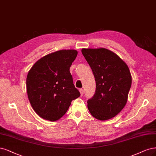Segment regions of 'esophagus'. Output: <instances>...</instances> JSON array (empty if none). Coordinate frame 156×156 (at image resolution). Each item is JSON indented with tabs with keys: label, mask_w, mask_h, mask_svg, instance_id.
Instances as JSON below:
<instances>
[{
	"label": "esophagus",
	"mask_w": 156,
	"mask_h": 156,
	"mask_svg": "<svg viewBox=\"0 0 156 156\" xmlns=\"http://www.w3.org/2000/svg\"><path fill=\"white\" fill-rule=\"evenodd\" d=\"M79 92H80V95L83 96V94H84V90H83V89H82V88L79 89Z\"/></svg>",
	"instance_id": "1"
}]
</instances>
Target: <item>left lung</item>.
Returning <instances> with one entry per match:
<instances>
[{"instance_id":"left-lung-1","label":"left lung","mask_w":156,"mask_h":156,"mask_svg":"<svg viewBox=\"0 0 156 156\" xmlns=\"http://www.w3.org/2000/svg\"><path fill=\"white\" fill-rule=\"evenodd\" d=\"M81 51L96 82L95 93L87 102L88 108L97 119H110L127 103L132 84L130 69L116 53L106 48H83Z\"/></svg>"}]
</instances>
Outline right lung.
I'll return each mask as SVG.
<instances>
[{
  "mask_svg": "<svg viewBox=\"0 0 156 156\" xmlns=\"http://www.w3.org/2000/svg\"><path fill=\"white\" fill-rule=\"evenodd\" d=\"M77 55L76 50H62L41 58L26 77L31 106L41 118L56 121L66 114L72 101L80 96L69 72Z\"/></svg>",
  "mask_w": 156,
  "mask_h": 156,
  "instance_id": "1",
  "label": "right lung"
}]
</instances>
